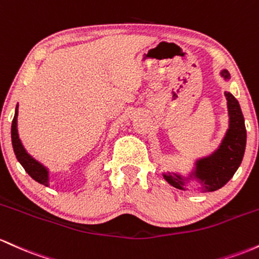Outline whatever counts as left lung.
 I'll return each mask as SVG.
<instances>
[{"label":"left lung","mask_w":259,"mask_h":259,"mask_svg":"<svg viewBox=\"0 0 259 259\" xmlns=\"http://www.w3.org/2000/svg\"><path fill=\"white\" fill-rule=\"evenodd\" d=\"M225 79H229L230 74L226 69L222 72ZM229 109V130L224 137L219 149L215 150L211 155L197 160L196 170L193 176L198 179L203 184V188L207 192L219 190L229 180L234 176L242 161L246 148V127L245 118L239 101L230 93L225 92ZM165 180L174 187L184 190L185 180L180 175L164 174Z\"/></svg>","instance_id":"1"}]
</instances>
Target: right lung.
I'll list each match as a JSON object with an SVG mask.
<instances>
[{
  "label": "right lung",
  "mask_w": 259,
  "mask_h": 259,
  "mask_svg": "<svg viewBox=\"0 0 259 259\" xmlns=\"http://www.w3.org/2000/svg\"><path fill=\"white\" fill-rule=\"evenodd\" d=\"M17 116H18V106L16 107V114H14L12 121V128H11V137H12L14 154H16L20 165L24 167V170L27 171L31 179H34L36 182H39V184H41L44 186H49V171L46 170V167H44L40 162H37L35 159L31 158V156L25 152L22 143H20L18 130H17Z\"/></svg>",
  "instance_id": "1"
}]
</instances>
